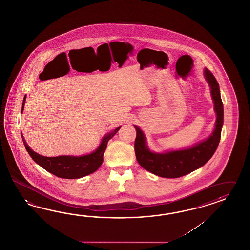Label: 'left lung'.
I'll list each match as a JSON object with an SVG mask.
<instances>
[{
  "label": "left lung",
  "instance_id": "1",
  "mask_svg": "<svg viewBox=\"0 0 250 250\" xmlns=\"http://www.w3.org/2000/svg\"><path fill=\"white\" fill-rule=\"evenodd\" d=\"M204 77L210 86L214 109L217 115L213 133L206 140L188 149L157 153L149 150L143 131L134 125L136 130L134 152L137 162L144 169L157 176L179 178L199 169L212 157L220 140L224 112L219 83L208 68L204 69Z\"/></svg>",
  "mask_w": 250,
  "mask_h": 250
}]
</instances>
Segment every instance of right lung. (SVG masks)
<instances>
[{
	"instance_id": "1",
	"label": "right lung",
	"mask_w": 250,
	"mask_h": 250,
	"mask_svg": "<svg viewBox=\"0 0 250 250\" xmlns=\"http://www.w3.org/2000/svg\"><path fill=\"white\" fill-rule=\"evenodd\" d=\"M25 99H26V96L23 98L21 113L24 108ZM121 126L116 128L109 134H105L101 141V144L99 145V146L95 152L86 155H82V156H69V155H61L57 157L42 156L32 151L31 148L28 146L22 134H21V138L23 141L25 148L31 155V158L33 159V161L36 164L41 165L43 169L48 170L50 173L60 178L79 179L93 173L101 166L103 163L104 152L106 149L107 143L118 132Z\"/></svg>"
}]
</instances>
